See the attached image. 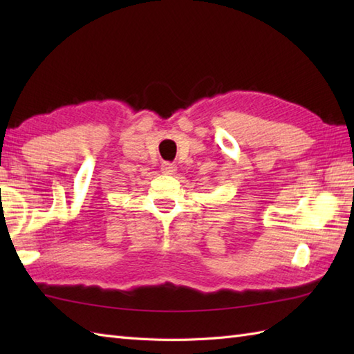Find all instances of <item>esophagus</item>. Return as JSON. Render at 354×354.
<instances>
[{
	"label": "esophagus",
	"mask_w": 354,
	"mask_h": 354,
	"mask_svg": "<svg viewBox=\"0 0 354 354\" xmlns=\"http://www.w3.org/2000/svg\"><path fill=\"white\" fill-rule=\"evenodd\" d=\"M176 170H178L176 164H173V162H162L161 164V171L164 173V175H175Z\"/></svg>",
	"instance_id": "1"
}]
</instances>
